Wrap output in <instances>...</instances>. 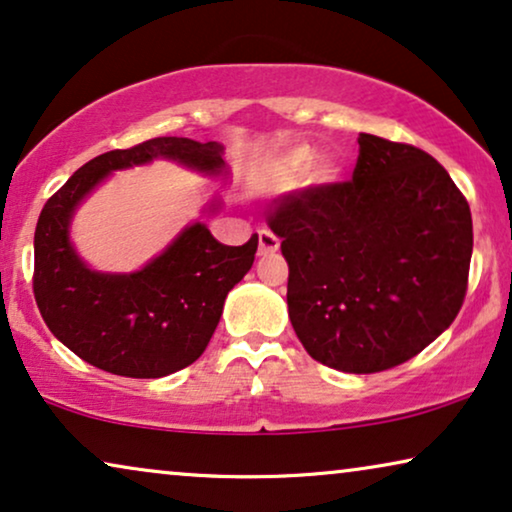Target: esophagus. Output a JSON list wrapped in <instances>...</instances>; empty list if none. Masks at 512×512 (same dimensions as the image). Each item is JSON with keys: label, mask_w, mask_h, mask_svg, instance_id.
<instances>
[{"label": "esophagus", "mask_w": 512, "mask_h": 512, "mask_svg": "<svg viewBox=\"0 0 512 512\" xmlns=\"http://www.w3.org/2000/svg\"><path fill=\"white\" fill-rule=\"evenodd\" d=\"M279 249V237L272 230H258V254L268 256Z\"/></svg>", "instance_id": "obj_1"}]
</instances>
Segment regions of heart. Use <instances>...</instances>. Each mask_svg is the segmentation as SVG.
Here are the masks:
<instances>
[{
	"instance_id": "obj_1",
	"label": "heart",
	"mask_w": 512,
	"mask_h": 512,
	"mask_svg": "<svg viewBox=\"0 0 512 512\" xmlns=\"http://www.w3.org/2000/svg\"><path fill=\"white\" fill-rule=\"evenodd\" d=\"M310 160H312V149H310V146H296V149H291L282 158V170L286 174H298V172H303L307 165H310ZM317 179H321V181L333 179L331 167L321 165L319 170H317Z\"/></svg>"
}]
</instances>
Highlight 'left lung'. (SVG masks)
Returning <instances> with one entry per match:
<instances>
[{
  "instance_id": "left-lung-1",
  "label": "left lung",
  "mask_w": 512,
  "mask_h": 512,
  "mask_svg": "<svg viewBox=\"0 0 512 512\" xmlns=\"http://www.w3.org/2000/svg\"><path fill=\"white\" fill-rule=\"evenodd\" d=\"M268 226L289 263L293 331L328 368L401 366L464 305L471 207L417 146L361 132L352 179L279 195Z\"/></svg>"
}]
</instances>
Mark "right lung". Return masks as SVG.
<instances>
[{
	"label": "right lung",
	"mask_w": 512,
	"mask_h": 512,
	"mask_svg": "<svg viewBox=\"0 0 512 512\" xmlns=\"http://www.w3.org/2000/svg\"><path fill=\"white\" fill-rule=\"evenodd\" d=\"M170 158L205 174L223 170L221 146L156 137L102 153L79 167L41 209L34 230V300L62 345L123 377H165L191 366L219 326L228 291L254 265L258 235L242 247L188 226L163 254L130 275L86 268L69 242L74 209L109 172Z\"/></svg>",
	"instance_id": "1"
}]
</instances>
